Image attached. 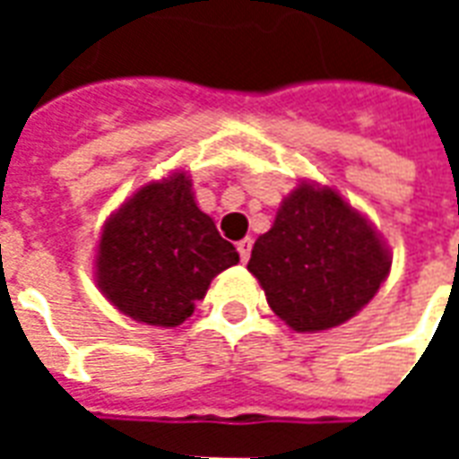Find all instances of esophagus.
<instances>
[{
  "mask_svg": "<svg viewBox=\"0 0 459 459\" xmlns=\"http://www.w3.org/2000/svg\"><path fill=\"white\" fill-rule=\"evenodd\" d=\"M236 248H238V253H240V260H243V263H248L250 248H253V240H250V238L238 240V246H236Z\"/></svg>",
  "mask_w": 459,
  "mask_h": 459,
  "instance_id": "obj_1",
  "label": "esophagus"
}]
</instances>
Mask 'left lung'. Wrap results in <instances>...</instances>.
Here are the masks:
<instances>
[{
    "mask_svg": "<svg viewBox=\"0 0 459 459\" xmlns=\"http://www.w3.org/2000/svg\"><path fill=\"white\" fill-rule=\"evenodd\" d=\"M248 270L270 309L295 332L344 325L381 288L391 253L368 221L337 191L302 181L263 233Z\"/></svg>",
    "mask_w": 459,
    "mask_h": 459,
    "instance_id": "obj_1",
    "label": "left lung"
}]
</instances>
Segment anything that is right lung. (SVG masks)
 Masks as SVG:
<instances>
[{
    "instance_id": "add662e5",
    "label": "right lung",
    "mask_w": 459,
    "mask_h": 459,
    "mask_svg": "<svg viewBox=\"0 0 459 459\" xmlns=\"http://www.w3.org/2000/svg\"><path fill=\"white\" fill-rule=\"evenodd\" d=\"M238 263L211 216L196 206L186 171L144 184L103 226L95 280L122 315L177 327L211 280Z\"/></svg>"
}]
</instances>
